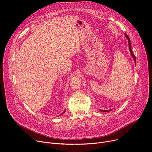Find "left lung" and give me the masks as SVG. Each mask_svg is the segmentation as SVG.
Here are the masks:
<instances>
[{"mask_svg": "<svg viewBox=\"0 0 152 152\" xmlns=\"http://www.w3.org/2000/svg\"><path fill=\"white\" fill-rule=\"evenodd\" d=\"M125 35L126 38L128 39V46H129V51H130L131 55V56L133 57V59H134V62H135V64H136V57H135L134 55V54H133V53H132V50H131V46L130 39H129V37H128V35H127L126 34H125ZM111 110H112V109H111ZM111 110H102V109H99V110H100V111H102V112H109V111H110Z\"/></svg>", "mask_w": 152, "mask_h": 152, "instance_id": "left-lung-1", "label": "left lung"}]
</instances>
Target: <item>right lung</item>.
Here are the masks:
<instances>
[{"mask_svg": "<svg viewBox=\"0 0 152 152\" xmlns=\"http://www.w3.org/2000/svg\"><path fill=\"white\" fill-rule=\"evenodd\" d=\"M65 110L64 111V113H62L61 114H60V115H62V114H64V113H65Z\"/></svg>", "mask_w": 152, "mask_h": 152, "instance_id": "right-lung-1", "label": "right lung"}]
</instances>
